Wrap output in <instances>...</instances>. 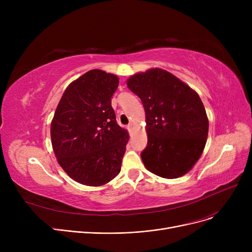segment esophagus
I'll list each match as a JSON object with an SVG mask.
<instances>
[{"instance_id":"1","label":"esophagus","mask_w":252,"mask_h":252,"mask_svg":"<svg viewBox=\"0 0 252 252\" xmlns=\"http://www.w3.org/2000/svg\"><path fill=\"white\" fill-rule=\"evenodd\" d=\"M133 126H134V125H133V124H131V123H130V124H128V126H127V129H128L129 131H131V130L134 129V127H133Z\"/></svg>"}]
</instances>
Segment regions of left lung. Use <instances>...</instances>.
<instances>
[{
    "label": "left lung",
    "instance_id": "left-lung-1",
    "mask_svg": "<svg viewBox=\"0 0 252 252\" xmlns=\"http://www.w3.org/2000/svg\"><path fill=\"white\" fill-rule=\"evenodd\" d=\"M127 88L142 101L147 146L141 157L156 176L177 179L199 159L206 144L208 118L197 93L160 68L131 75Z\"/></svg>",
    "mask_w": 252,
    "mask_h": 252
}]
</instances>
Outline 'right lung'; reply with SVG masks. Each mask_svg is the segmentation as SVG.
<instances>
[{
	"mask_svg": "<svg viewBox=\"0 0 252 252\" xmlns=\"http://www.w3.org/2000/svg\"><path fill=\"white\" fill-rule=\"evenodd\" d=\"M118 77L93 69L64 91L51 124L58 163L72 180L102 186L121 171L128 133L116 123L111 98Z\"/></svg>",
	"mask_w": 252,
	"mask_h": 252,
	"instance_id": "1",
	"label": "right lung"
}]
</instances>
